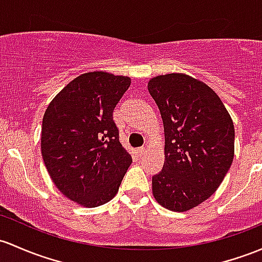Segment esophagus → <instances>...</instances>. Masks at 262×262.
Masks as SVG:
<instances>
[{"instance_id": "34e87169", "label": "esophagus", "mask_w": 262, "mask_h": 262, "mask_svg": "<svg viewBox=\"0 0 262 262\" xmlns=\"http://www.w3.org/2000/svg\"><path fill=\"white\" fill-rule=\"evenodd\" d=\"M137 154H139L140 156H143V155L146 154V147H140V148H137Z\"/></svg>"}]
</instances>
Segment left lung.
Masks as SVG:
<instances>
[{"label":"left lung","instance_id":"8db88e82","mask_svg":"<svg viewBox=\"0 0 262 262\" xmlns=\"http://www.w3.org/2000/svg\"><path fill=\"white\" fill-rule=\"evenodd\" d=\"M147 89L165 130V162L152 176L154 198L184 212L209 199L232 164L231 116L211 87L188 75L156 76Z\"/></svg>","mask_w":262,"mask_h":262}]
</instances>
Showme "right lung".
<instances>
[{"label": "right lung", "instance_id": "add662e5", "mask_svg": "<svg viewBox=\"0 0 262 262\" xmlns=\"http://www.w3.org/2000/svg\"><path fill=\"white\" fill-rule=\"evenodd\" d=\"M126 76L94 71L63 87L43 115L41 152L56 187L76 204L97 207L115 198L132 162L114 108L130 87Z\"/></svg>", "mask_w": 262, "mask_h": 262}]
</instances>
